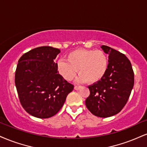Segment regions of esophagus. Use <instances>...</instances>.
Returning a JSON list of instances; mask_svg holds the SVG:
<instances>
[{"mask_svg":"<svg viewBox=\"0 0 147 147\" xmlns=\"http://www.w3.org/2000/svg\"><path fill=\"white\" fill-rule=\"evenodd\" d=\"M80 86H75V90H78L80 89Z\"/></svg>","mask_w":147,"mask_h":147,"instance_id":"esophagus-1","label":"esophagus"}]
</instances>
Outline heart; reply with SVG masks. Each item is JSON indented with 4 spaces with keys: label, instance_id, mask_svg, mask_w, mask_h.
Here are the masks:
<instances>
[{
    "label": "heart",
    "instance_id": "1",
    "mask_svg": "<svg viewBox=\"0 0 147 147\" xmlns=\"http://www.w3.org/2000/svg\"><path fill=\"white\" fill-rule=\"evenodd\" d=\"M66 61L59 60L57 67L67 81L72 80L78 70V82L96 84L103 78L108 68L107 57L100 50L77 49L67 55Z\"/></svg>",
    "mask_w": 147,
    "mask_h": 147
}]
</instances>
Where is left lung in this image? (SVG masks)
<instances>
[{"label": "left lung", "mask_w": 147, "mask_h": 147, "mask_svg": "<svg viewBox=\"0 0 147 147\" xmlns=\"http://www.w3.org/2000/svg\"><path fill=\"white\" fill-rule=\"evenodd\" d=\"M100 48L108 54V68L101 80L88 86L90 96L86 105L94 116L107 118L122 110L134 84L131 63L124 54L107 46Z\"/></svg>", "instance_id": "1"}]
</instances>
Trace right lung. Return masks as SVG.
<instances>
[{"label":"right lung","instance_id":"obj_1","mask_svg":"<svg viewBox=\"0 0 147 147\" xmlns=\"http://www.w3.org/2000/svg\"><path fill=\"white\" fill-rule=\"evenodd\" d=\"M60 50L40 47L18 60L15 84L23 108L39 118H51L62 107L74 86L59 74L54 61Z\"/></svg>","mask_w":147,"mask_h":147}]
</instances>
